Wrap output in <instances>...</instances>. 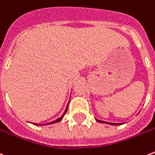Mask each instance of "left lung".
I'll use <instances>...</instances> for the list:
<instances>
[{
	"label": "left lung",
	"instance_id": "obj_1",
	"mask_svg": "<svg viewBox=\"0 0 155 155\" xmlns=\"http://www.w3.org/2000/svg\"><path fill=\"white\" fill-rule=\"evenodd\" d=\"M96 120L97 122L99 123H102V124H110V125H120L122 124H114V123H110V122H106V121H102V120Z\"/></svg>",
	"mask_w": 155,
	"mask_h": 155
}]
</instances>
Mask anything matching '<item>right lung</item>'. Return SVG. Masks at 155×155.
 Returning a JSON list of instances; mask_svg holds the SVG:
<instances>
[{"mask_svg": "<svg viewBox=\"0 0 155 155\" xmlns=\"http://www.w3.org/2000/svg\"><path fill=\"white\" fill-rule=\"evenodd\" d=\"M68 104H69V102H68ZM67 108H68V105H67V108H66V110H65L64 113L62 114V115L61 117H59V118H58L56 120H54V121H52V122H49V123H47V124H33L34 125H36V126H43V125H48V124H55V123H58L59 122V121H61V120H62V118H63V116L65 115V114L67 113Z\"/></svg>", "mask_w": 155, "mask_h": 155, "instance_id": "add662e5", "label": "right lung"}]
</instances>
